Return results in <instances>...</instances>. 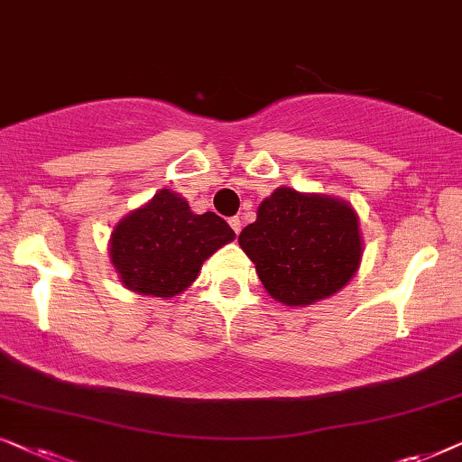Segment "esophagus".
<instances>
[{
    "label": "esophagus",
    "instance_id": "obj_1",
    "mask_svg": "<svg viewBox=\"0 0 462 462\" xmlns=\"http://www.w3.org/2000/svg\"><path fill=\"white\" fill-rule=\"evenodd\" d=\"M228 224H230V228H232L234 232L240 234V226H243V224H240V219H238V217H230V219H228Z\"/></svg>",
    "mask_w": 462,
    "mask_h": 462
}]
</instances>
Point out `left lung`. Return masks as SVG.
<instances>
[{"instance_id":"1","label":"left lung","mask_w":462,"mask_h":462,"mask_svg":"<svg viewBox=\"0 0 462 462\" xmlns=\"http://www.w3.org/2000/svg\"><path fill=\"white\" fill-rule=\"evenodd\" d=\"M240 249L272 299L308 308L333 297L360 268L364 240L347 200L281 186L257 207L240 232Z\"/></svg>"}]
</instances>
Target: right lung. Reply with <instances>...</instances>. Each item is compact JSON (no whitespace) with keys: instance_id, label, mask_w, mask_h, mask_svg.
<instances>
[{"instance_id":"1","label":"right lung","mask_w":462,"mask_h":462,"mask_svg":"<svg viewBox=\"0 0 462 462\" xmlns=\"http://www.w3.org/2000/svg\"><path fill=\"white\" fill-rule=\"evenodd\" d=\"M234 238L222 217L213 211L199 216L181 194L163 188L116 222L108 257L125 289L171 299L197 281L205 259Z\"/></svg>"}]
</instances>
